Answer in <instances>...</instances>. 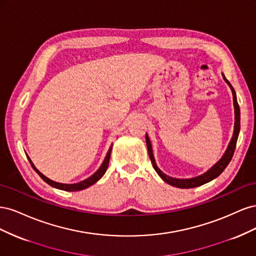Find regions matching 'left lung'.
<instances>
[{
    "label": "left lung",
    "mask_w": 256,
    "mask_h": 256,
    "mask_svg": "<svg viewBox=\"0 0 256 256\" xmlns=\"http://www.w3.org/2000/svg\"><path fill=\"white\" fill-rule=\"evenodd\" d=\"M224 80H226V82L230 85L232 92H233L234 106H235V128H234L233 138H232V140L228 144V147L226 154H223V157L218 162H216V164L210 170H209V171H207L206 173H204L203 175H200V176H198V177H194V178H190V180H176V178L168 177L164 173H162L159 170V168L157 166L156 162H154V159L150 141L148 136H147V134L145 136L147 150H148V154H150V161H152L154 171H156L158 173V175L162 178V180H164L166 182H168V184H172V186H174V187L182 188V189L198 187V186H202V184H204L208 182L214 180L216 177H218L224 171V168L228 166V164H230V161L232 160V158H233V154H234V152H235V148H236V143H237V138H238V134H239V130H240V110H239V104L237 102L236 92H235L233 86H232L230 83L226 78H224Z\"/></svg>",
    "instance_id": "left-lung-1"
}]
</instances>
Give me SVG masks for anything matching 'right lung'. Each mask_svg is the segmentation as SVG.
Listing matches in <instances>:
<instances>
[{
  "mask_svg": "<svg viewBox=\"0 0 256 256\" xmlns=\"http://www.w3.org/2000/svg\"><path fill=\"white\" fill-rule=\"evenodd\" d=\"M111 150H112V147H110V150H108V154H106V158H104V162H102V166H100V168H98V171H97L95 174H92L90 177L88 178V180H83V182H78V184H60V182H53V180H49V178H47L44 175H42L40 171H38V170L34 166V164H32V161H30V159L28 157V161H30V166H32V168L37 172V174L42 177V180L44 182H47L48 184L52 186V187L56 188V189H60V190H64V191H80V190L88 188L90 186H92V184H94L96 182H98V180H100V178H102V177L104 176V174L106 173V168H108V166H109L110 156H111Z\"/></svg>",
  "mask_w": 256,
  "mask_h": 256,
  "instance_id": "obj_1",
  "label": "right lung"
}]
</instances>
